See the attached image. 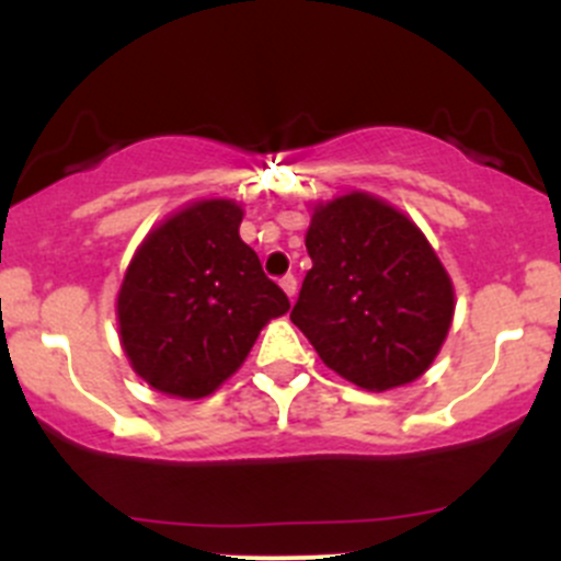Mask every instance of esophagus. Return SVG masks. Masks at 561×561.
Returning a JSON list of instances; mask_svg holds the SVG:
<instances>
[{
  "mask_svg": "<svg viewBox=\"0 0 561 561\" xmlns=\"http://www.w3.org/2000/svg\"><path fill=\"white\" fill-rule=\"evenodd\" d=\"M279 285H282V290L287 293V298H290V301H293V298H296V290H298V279H296V276H293V274L282 276Z\"/></svg>",
  "mask_w": 561,
  "mask_h": 561,
  "instance_id": "34e87169",
  "label": "esophagus"
}]
</instances>
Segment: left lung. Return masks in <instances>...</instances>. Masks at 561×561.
Masks as SVG:
<instances>
[{"instance_id":"obj_1","label":"left lung","mask_w":561,"mask_h":561,"mask_svg":"<svg viewBox=\"0 0 561 561\" xmlns=\"http://www.w3.org/2000/svg\"><path fill=\"white\" fill-rule=\"evenodd\" d=\"M312 268L290 320L328 369L364 390L417 380L454 320V282L415 222L366 192L317 206Z\"/></svg>"}]
</instances>
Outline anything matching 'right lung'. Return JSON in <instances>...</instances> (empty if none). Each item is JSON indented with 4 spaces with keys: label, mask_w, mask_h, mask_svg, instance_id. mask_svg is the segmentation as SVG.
Returning a JSON list of instances; mask_svg holds the SVG:
<instances>
[{
    "label": "right lung",
    "mask_w": 561,
    "mask_h": 561,
    "mask_svg": "<svg viewBox=\"0 0 561 561\" xmlns=\"http://www.w3.org/2000/svg\"><path fill=\"white\" fill-rule=\"evenodd\" d=\"M233 201L168 217L135 252L116 314L129 364L160 393L203 399L239 371L271 317L290 309L239 236Z\"/></svg>",
    "instance_id": "right-lung-1"
}]
</instances>
